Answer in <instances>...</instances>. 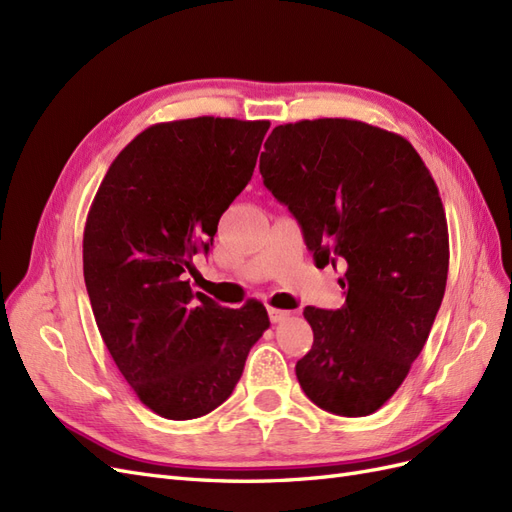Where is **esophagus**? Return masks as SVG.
Returning a JSON list of instances; mask_svg holds the SVG:
<instances>
[{
    "label": "esophagus",
    "mask_w": 512,
    "mask_h": 512,
    "mask_svg": "<svg viewBox=\"0 0 512 512\" xmlns=\"http://www.w3.org/2000/svg\"><path fill=\"white\" fill-rule=\"evenodd\" d=\"M267 312H269V318H271L273 324L275 322H282L284 318L290 316V312H286V309H277V307H267Z\"/></svg>",
    "instance_id": "1"
}]
</instances>
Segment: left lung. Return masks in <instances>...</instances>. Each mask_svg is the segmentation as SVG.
Masks as SVG:
<instances>
[{
	"label": "left lung",
	"mask_w": 512,
	"mask_h": 512,
	"mask_svg": "<svg viewBox=\"0 0 512 512\" xmlns=\"http://www.w3.org/2000/svg\"><path fill=\"white\" fill-rule=\"evenodd\" d=\"M260 175L301 224L316 267H344V307L303 309L314 344L294 367L301 389L339 416L376 412L406 380L444 297L438 185L404 136L352 119L277 126Z\"/></svg>",
	"instance_id": "1"
}]
</instances>
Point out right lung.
Instances as JSON below:
<instances>
[{"mask_svg":"<svg viewBox=\"0 0 512 512\" xmlns=\"http://www.w3.org/2000/svg\"><path fill=\"white\" fill-rule=\"evenodd\" d=\"M269 126L156 123L119 153L91 203L83 273L96 324L138 399L170 421L224 404L271 324L262 303L228 309L185 280L252 179Z\"/></svg>","mask_w":512,"mask_h":512,"instance_id":"add662e5","label":"right lung"}]
</instances>
